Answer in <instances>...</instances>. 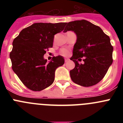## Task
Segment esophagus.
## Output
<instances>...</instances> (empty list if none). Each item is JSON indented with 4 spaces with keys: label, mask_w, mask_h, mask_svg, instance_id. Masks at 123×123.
Listing matches in <instances>:
<instances>
[{
    "label": "esophagus",
    "mask_w": 123,
    "mask_h": 123,
    "mask_svg": "<svg viewBox=\"0 0 123 123\" xmlns=\"http://www.w3.org/2000/svg\"><path fill=\"white\" fill-rule=\"evenodd\" d=\"M69 60V58H65V62H68V61Z\"/></svg>",
    "instance_id": "obj_1"
}]
</instances>
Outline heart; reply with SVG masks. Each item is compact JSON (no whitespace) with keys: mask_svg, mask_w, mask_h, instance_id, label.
I'll return each mask as SVG.
<instances>
[{"mask_svg":"<svg viewBox=\"0 0 123 123\" xmlns=\"http://www.w3.org/2000/svg\"><path fill=\"white\" fill-rule=\"evenodd\" d=\"M60 54L63 55V56H67L69 54V51L67 49H63L60 50Z\"/></svg>","mask_w":123,"mask_h":123,"instance_id":"heart-1","label":"heart"}]
</instances>
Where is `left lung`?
Segmentation results:
<instances>
[{"label":"left lung","mask_w":123,"mask_h":123,"mask_svg":"<svg viewBox=\"0 0 123 123\" xmlns=\"http://www.w3.org/2000/svg\"><path fill=\"white\" fill-rule=\"evenodd\" d=\"M63 32L73 31L76 34L70 60L75 63L69 71L72 81L78 85L89 87L99 82L113 62V47L109 36L98 26L82 19L67 23ZM84 63L79 64L82 60Z\"/></svg>","instance_id":"obj_1"}]
</instances>
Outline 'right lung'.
<instances>
[{
    "label": "right lung",
    "mask_w": 123,
    "mask_h": 123,
    "mask_svg": "<svg viewBox=\"0 0 123 123\" xmlns=\"http://www.w3.org/2000/svg\"><path fill=\"white\" fill-rule=\"evenodd\" d=\"M66 23H34L14 39L10 54L12 68L29 89L41 91L50 86L55 79V69L65 63L60 55L47 63L44 55L53 47L54 35L62 31Z\"/></svg>",
    "instance_id": "obj_1"
}]
</instances>
